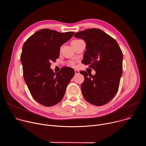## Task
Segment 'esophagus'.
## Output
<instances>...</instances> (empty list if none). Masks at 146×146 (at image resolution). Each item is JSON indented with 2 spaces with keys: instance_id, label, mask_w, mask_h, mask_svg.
Segmentation results:
<instances>
[{
  "instance_id": "obj_1",
  "label": "esophagus",
  "mask_w": 146,
  "mask_h": 146,
  "mask_svg": "<svg viewBox=\"0 0 146 146\" xmlns=\"http://www.w3.org/2000/svg\"><path fill=\"white\" fill-rule=\"evenodd\" d=\"M80 73V72L77 70H75V74H78Z\"/></svg>"
}]
</instances>
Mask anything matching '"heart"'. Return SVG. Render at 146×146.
<instances>
[{
    "instance_id": "obj_1",
    "label": "heart",
    "mask_w": 146,
    "mask_h": 146,
    "mask_svg": "<svg viewBox=\"0 0 146 146\" xmlns=\"http://www.w3.org/2000/svg\"><path fill=\"white\" fill-rule=\"evenodd\" d=\"M79 40H80V39H76V40H73L72 41V43H74V42H77V41H79ZM70 64H71V65H74V62H70Z\"/></svg>"
}]
</instances>
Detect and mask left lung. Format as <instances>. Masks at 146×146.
<instances>
[{
  "label": "left lung",
  "mask_w": 146,
  "mask_h": 146,
  "mask_svg": "<svg viewBox=\"0 0 146 146\" xmlns=\"http://www.w3.org/2000/svg\"><path fill=\"white\" fill-rule=\"evenodd\" d=\"M74 36L86 43L81 62L96 72L94 76L80 72L84 77L81 86L82 94L92 105H105L118 90L122 74V51L115 39L99 29H86L76 33Z\"/></svg>",
  "instance_id": "left-lung-1"
}]
</instances>
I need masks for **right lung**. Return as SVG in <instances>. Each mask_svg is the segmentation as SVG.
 <instances>
[{
  "instance_id": "right-lung-1",
  "label": "right lung",
  "mask_w": 146,
  "mask_h": 146,
  "mask_svg": "<svg viewBox=\"0 0 146 146\" xmlns=\"http://www.w3.org/2000/svg\"><path fill=\"white\" fill-rule=\"evenodd\" d=\"M74 33L40 29L23 45L21 61L24 80L34 99L46 107L55 105L62 100L74 75L71 68L64 67L56 73L50 68V62L59 58L61 46L70 39Z\"/></svg>"
}]
</instances>
